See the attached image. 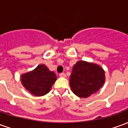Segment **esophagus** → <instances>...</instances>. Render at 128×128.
Segmentation results:
<instances>
[{
	"mask_svg": "<svg viewBox=\"0 0 128 128\" xmlns=\"http://www.w3.org/2000/svg\"><path fill=\"white\" fill-rule=\"evenodd\" d=\"M60 76L61 77V78H66V74L64 73V72H62V73H60Z\"/></svg>",
	"mask_w": 128,
	"mask_h": 128,
	"instance_id": "1",
	"label": "esophagus"
}]
</instances>
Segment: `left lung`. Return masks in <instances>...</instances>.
<instances>
[{
  "mask_svg": "<svg viewBox=\"0 0 128 128\" xmlns=\"http://www.w3.org/2000/svg\"><path fill=\"white\" fill-rule=\"evenodd\" d=\"M104 82L105 72L100 66L79 61L72 67L69 83L74 94L86 98L98 91Z\"/></svg>",
  "mask_w": 128,
  "mask_h": 128,
  "instance_id": "1",
  "label": "left lung"
}]
</instances>
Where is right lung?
<instances>
[{
  "label": "right lung",
  "instance_id": "add662e5",
  "mask_svg": "<svg viewBox=\"0 0 128 128\" xmlns=\"http://www.w3.org/2000/svg\"><path fill=\"white\" fill-rule=\"evenodd\" d=\"M57 80L56 75L44 64H40L34 70L21 75L22 84L35 96H43L50 91Z\"/></svg>",
  "mask_w": 128,
  "mask_h": 128
}]
</instances>
